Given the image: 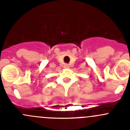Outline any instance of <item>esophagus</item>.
<instances>
[{"label": "esophagus", "instance_id": "esophagus-1", "mask_svg": "<svg viewBox=\"0 0 130 130\" xmlns=\"http://www.w3.org/2000/svg\"><path fill=\"white\" fill-rule=\"evenodd\" d=\"M64 67H65V68H66V69L69 68V66H68V65H67V64H66V65H65V66H64Z\"/></svg>", "mask_w": 130, "mask_h": 130}]
</instances>
